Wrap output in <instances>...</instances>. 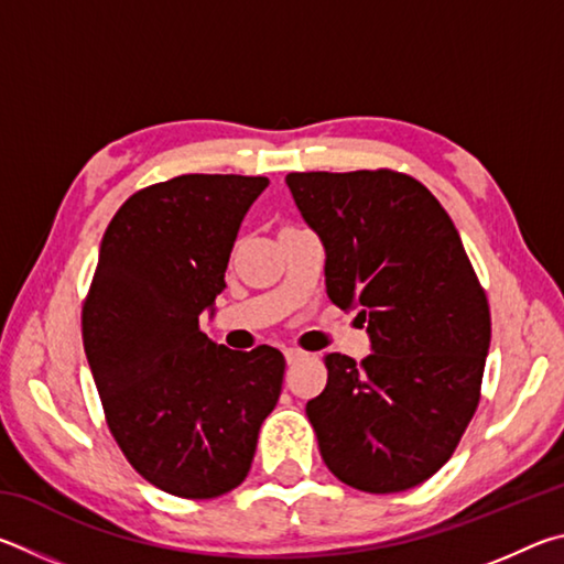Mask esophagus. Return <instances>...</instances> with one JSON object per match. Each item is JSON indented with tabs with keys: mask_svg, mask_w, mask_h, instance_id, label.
Here are the masks:
<instances>
[{
	"mask_svg": "<svg viewBox=\"0 0 564 564\" xmlns=\"http://www.w3.org/2000/svg\"><path fill=\"white\" fill-rule=\"evenodd\" d=\"M283 356H285V360H289V366H293V362H299V360L305 358V352L301 348H285Z\"/></svg>",
	"mask_w": 564,
	"mask_h": 564,
	"instance_id": "esophagus-1",
	"label": "esophagus"
}]
</instances>
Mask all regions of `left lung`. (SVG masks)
<instances>
[{
    "label": "left lung",
    "mask_w": 564,
    "mask_h": 564,
    "mask_svg": "<svg viewBox=\"0 0 564 564\" xmlns=\"http://www.w3.org/2000/svg\"><path fill=\"white\" fill-rule=\"evenodd\" d=\"M326 246V293L358 308L373 352H328V383L308 415L328 470L386 495L451 460L477 403L490 305L460 234L417 178L393 169L285 176Z\"/></svg>",
    "instance_id": "obj_1"
}]
</instances>
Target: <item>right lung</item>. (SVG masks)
I'll return each mask as SVG.
<instances>
[{
    "instance_id": "1",
    "label": "right lung",
    "mask_w": 564,
    "mask_h": 564,
    "mask_svg": "<svg viewBox=\"0 0 564 564\" xmlns=\"http://www.w3.org/2000/svg\"><path fill=\"white\" fill-rule=\"evenodd\" d=\"M265 176L184 174L129 196L101 238L82 338L104 417L144 480L212 500L246 480L285 358L231 350L198 318L226 289L228 256Z\"/></svg>"
}]
</instances>
